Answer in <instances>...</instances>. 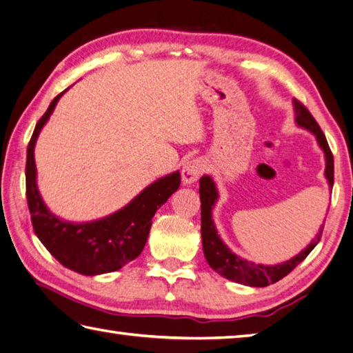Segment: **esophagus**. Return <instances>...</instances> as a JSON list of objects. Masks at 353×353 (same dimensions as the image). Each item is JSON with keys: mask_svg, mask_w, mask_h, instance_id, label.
<instances>
[{"mask_svg": "<svg viewBox=\"0 0 353 353\" xmlns=\"http://www.w3.org/2000/svg\"><path fill=\"white\" fill-rule=\"evenodd\" d=\"M205 166L204 163L198 160V158H195V160H190L187 161L184 166H183V170H181V179H183V184H193L198 181V178L203 175Z\"/></svg>", "mask_w": 353, "mask_h": 353, "instance_id": "esophagus-1", "label": "esophagus"}]
</instances>
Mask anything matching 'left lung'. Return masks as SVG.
<instances>
[{
	"label": "left lung",
	"instance_id": "obj_1",
	"mask_svg": "<svg viewBox=\"0 0 353 353\" xmlns=\"http://www.w3.org/2000/svg\"><path fill=\"white\" fill-rule=\"evenodd\" d=\"M294 111H296V123L300 128H305L307 131H311L315 139L319 141V146L323 149L326 158V169L325 175L327 178L329 185H334V155L330 152V148L327 145V140L325 134L320 129L319 123L312 117V114L307 111V108L299 102L297 99H294ZM199 196H201V236H203V250L204 256L210 267L228 280H233V282L247 285V286H256V288H263L268 286L270 283H276L280 279L290 274V272L297 267L300 262H303L306 256L311 253L315 248V245L321 239L323 227L321 225L319 234L314 237L311 243L303 250L300 251L297 256H294L290 261L277 265H261L245 261V259H241L236 256L232 250H230L222 239L219 237L216 227L213 224L212 219V210L214 204L218 201V190L216 184L213 183V179L204 175L199 179Z\"/></svg>",
	"mask_w": 353,
	"mask_h": 353
}]
</instances>
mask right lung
<instances>
[{
  "instance_id": "obj_1",
  "label": "right lung",
  "mask_w": 353,
  "mask_h": 353,
  "mask_svg": "<svg viewBox=\"0 0 353 353\" xmlns=\"http://www.w3.org/2000/svg\"><path fill=\"white\" fill-rule=\"evenodd\" d=\"M65 91L57 94L44 116L34 126L27 148L26 195L32 224L36 236L44 243L56 261L63 267L83 276H97L117 271L139 257L145 248L155 212L178 190L181 184L179 172L166 175L148 185L140 195L121 210L110 216L73 224L59 219L48 210L36 185L34 145L42 126L52 116L57 100Z\"/></svg>"
}]
</instances>
